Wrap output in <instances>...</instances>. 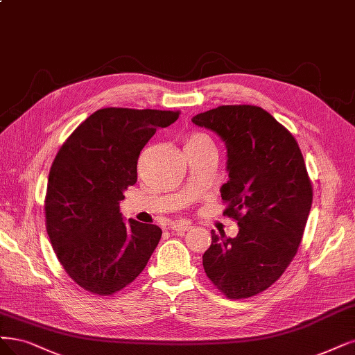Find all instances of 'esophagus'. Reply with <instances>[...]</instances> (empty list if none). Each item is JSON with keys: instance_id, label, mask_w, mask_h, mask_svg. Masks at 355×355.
Wrapping results in <instances>:
<instances>
[{"instance_id": "34e87169", "label": "esophagus", "mask_w": 355, "mask_h": 355, "mask_svg": "<svg viewBox=\"0 0 355 355\" xmlns=\"http://www.w3.org/2000/svg\"><path fill=\"white\" fill-rule=\"evenodd\" d=\"M191 227L192 226L188 222H175V223L170 225V230H173V232H187Z\"/></svg>"}]
</instances>
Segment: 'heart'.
Masks as SVG:
<instances>
[{
	"label": "heart",
	"instance_id": "1",
	"mask_svg": "<svg viewBox=\"0 0 355 355\" xmlns=\"http://www.w3.org/2000/svg\"><path fill=\"white\" fill-rule=\"evenodd\" d=\"M201 145H213V141L209 135H205L202 132H192L191 135L187 138L185 146H201Z\"/></svg>",
	"mask_w": 355,
	"mask_h": 355
}]
</instances>
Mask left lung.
<instances>
[{"label": "left lung", "mask_w": 355, "mask_h": 355, "mask_svg": "<svg viewBox=\"0 0 355 355\" xmlns=\"http://www.w3.org/2000/svg\"><path fill=\"white\" fill-rule=\"evenodd\" d=\"M192 121L222 138L229 180L220 189L236 238L211 230L207 277L229 300L272 286L294 259L311 209L313 187L292 133L257 105H220Z\"/></svg>", "instance_id": "left-lung-1"}]
</instances>
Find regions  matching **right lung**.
I'll return each instance as SVG.
<instances>
[{
    "label": "right lung",
    "instance_id": "add662e5",
    "mask_svg": "<svg viewBox=\"0 0 355 355\" xmlns=\"http://www.w3.org/2000/svg\"><path fill=\"white\" fill-rule=\"evenodd\" d=\"M179 114L101 108L73 130L54 158L44 201L46 234L70 279L94 295H113L132 284L158 245L162 229L126 222L119 201L137 183L145 144Z\"/></svg>",
    "mask_w": 355,
    "mask_h": 355
}]
</instances>
